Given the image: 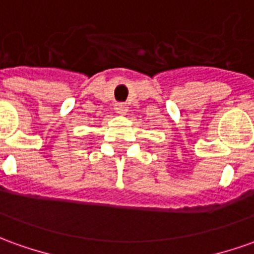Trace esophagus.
<instances>
[{"instance_id": "esophagus-1", "label": "esophagus", "mask_w": 254, "mask_h": 254, "mask_svg": "<svg viewBox=\"0 0 254 254\" xmlns=\"http://www.w3.org/2000/svg\"><path fill=\"white\" fill-rule=\"evenodd\" d=\"M115 112H116L117 115H126V112H127V106L124 104H116L115 105Z\"/></svg>"}]
</instances>
